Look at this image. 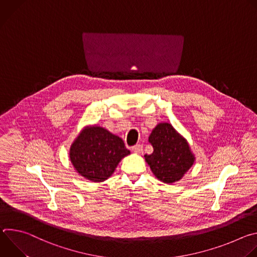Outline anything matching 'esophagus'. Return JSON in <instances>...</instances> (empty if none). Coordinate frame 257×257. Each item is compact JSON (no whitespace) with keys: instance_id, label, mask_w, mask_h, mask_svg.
<instances>
[{"instance_id":"34e87169","label":"esophagus","mask_w":257,"mask_h":257,"mask_svg":"<svg viewBox=\"0 0 257 257\" xmlns=\"http://www.w3.org/2000/svg\"><path fill=\"white\" fill-rule=\"evenodd\" d=\"M142 150H143V148H142V145L141 144H136V145H134V146H132V151H133V153H135V154H141L142 153Z\"/></svg>"}]
</instances>
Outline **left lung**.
Instances as JSON below:
<instances>
[{"label":"left lung","mask_w":257,"mask_h":257,"mask_svg":"<svg viewBox=\"0 0 257 257\" xmlns=\"http://www.w3.org/2000/svg\"><path fill=\"white\" fill-rule=\"evenodd\" d=\"M154 148L145 161L155 176L164 183H174L182 179L192 167L194 156L187 141L169 123H160L149 138Z\"/></svg>","instance_id":"8db88e82"}]
</instances>
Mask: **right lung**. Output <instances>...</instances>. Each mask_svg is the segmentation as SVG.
Listing matches in <instances>:
<instances>
[{
	"label": "right lung",
	"mask_w": 257,
	"mask_h": 257,
	"mask_svg": "<svg viewBox=\"0 0 257 257\" xmlns=\"http://www.w3.org/2000/svg\"><path fill=\"white\" fill-rule=\"evenodd\" d=\"M70 161L75 170L92 182L111 177L120 161L130 155L124 141L98 126L86 127L70 149Z\"/></svg>",
	"instance_id": "add662e5"
}]
</instances>
